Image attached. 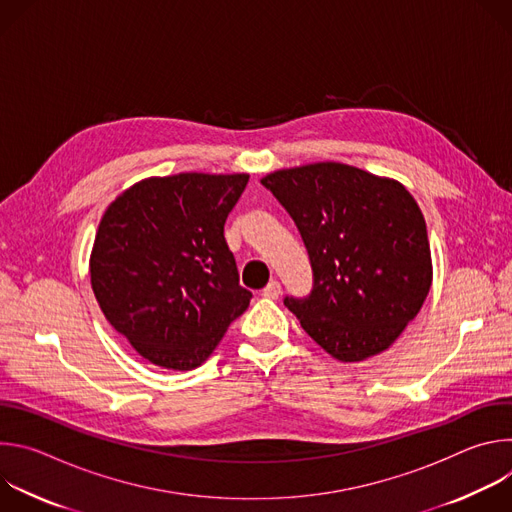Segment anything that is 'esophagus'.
<instances>
[{"label":"esophagus","mask_w":512,"mask_h":512,"mask_svg":"<svg viewBox=\"0 0 512 512\" xmlns=\"http://www.w3.org/2000/svg\"><path fill=\"white\" fill-rule=\"evenodd\" d=\"M279 296H281V285H279V281L271 279V281L267 283V287L263 289V298H269V300H277Z\"/></svg>","instance_id":"34e87169"}]
</instances>
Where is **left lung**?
I'll return each instance as SVG.
<instances>
[{"mask_svg":"<svg viewBox=\"0 0 512 512\" xmlns=\"http://www.w3.org/2000/svg\"><path fill=\"white\" fill-rule=\"evenodd\" d=\"M296 223L312 265L306 298L285 296L302 328L342 362L387 350L431 285L423 214L397 182L322 162L261 180Z\"/></svg>","mask_w":512,"mask_h":512,"instance_id":"left-lung-1","label":"left lung"}]
</instances>
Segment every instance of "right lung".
<instances>
[{
    "label": "right lung",
    "mask_w": 512,
    "mask_h": 512,
    "mask_svg": "<svg viewBox=\"0 0 512 512\" xmlns=\"http://www.w3.org/2000/svg\"><path fill=\"white\" fill-rule=\"evenodd\" d=\"M247 174H178L125 190L101 218L91 283L109 324L158 367H200L253 298L225 223Z\"/></svg>",
    "instance_id": "add662e5"
}]
</instances>
